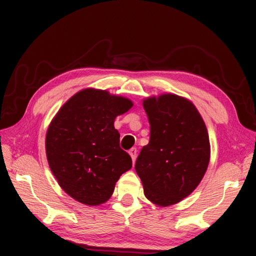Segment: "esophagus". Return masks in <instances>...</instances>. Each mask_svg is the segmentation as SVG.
I'll list each match as a JSON object with an SVG mask.
<instances>
[{
    "instance_id": "obj_1",
    "label": "esophagus",
    "mask_w": 256,
    "mask_h": 256,
    "mask_svg": "<svg viewBox=\"0 0 256 256\" xmlns=\"http://www.w3.org/2000/svg\"><path fill=\"white\" fill-rule=\"evenodd\" d=\"M128 154H130V156H131L132 162H133V164H134V162H136V154H138V150H136V148H132V149H130V150H128Z\"/></svg>"
}]
</instances>
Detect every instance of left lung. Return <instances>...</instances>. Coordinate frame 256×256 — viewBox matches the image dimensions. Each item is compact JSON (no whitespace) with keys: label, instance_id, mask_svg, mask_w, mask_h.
<instances>
[{"label":"left lung","instance_id":"obj_1","mask_svg":"<svg viewBox=\"0 0 256 256\" xmlns=\"http://www.w3.org/2000/svg\"><path fill=\"white\" fill-rule=\"evenodd\" d=\"M150 123L149 144L141 149L136 170L144 196L167 206L190 196L204 176L210 160L206 126L186 98L164 94L144 100Z\"/></svg>","mask_w":256,"mask_h":256}]
</instances>
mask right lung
Returning <instances> with one entry per match:
<instances>
[{
	"label": "right lung",
	"mask_w": 256,
	"mask_h": 256,
	"mask_svg": "<svg viewBox=\"0 0 256 256\" xmlns=\"http://www.w3.org/2000/svg\"><path fill=\"white\" fill-rule=\"evenodd\" d=\"M133 106L106 90L84 89L60 107L46 133V156L58 185L86 206L105 203L132 159L120 149L116 116Z\"/></svg>",
	"instance_id": "add662e5"
}]
</instances>
